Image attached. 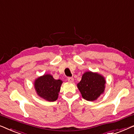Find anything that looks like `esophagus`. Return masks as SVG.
<instances>
[{
  "label": "esophagus",
  "instance_id": "34e87169",
  "mask_svg": "<svg viewBox=\"0 0 134 134\" xmlns=\"http://www.w3.org/2000/svg\"><path fill=\"white\" fill-rule=\"evenodd\" d=\"M67 81L69 82H72L73 81V78H72V77H69V78H67Z\"/></svg>",
  "mask_w": 134,
  "mask_h": 134
}]
</instances>
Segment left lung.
Returning <instances> with one entry per match:
<instances>
[{
	"instance_id": "obj_1",
	"label": "left lung",
	"mask_w": 134,
	"mask_h": 134,
	"mask_svg": "<svg viewBox=\"0 0 134 134\" xmlns=\"http://www.w3.org/2000/svg\"><path fill=\"white\" fill-rule=\"evenodd\" d=\"M105 81L101 75L91 71L82 75L81 81L77 84L82 97L87 101L97 99L104 91Z\"/></svg>"
}]
</instances>
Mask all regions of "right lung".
Wrapping results in <instances>:
<instances>
[{
  "mask_svg": "<svg viewBox=\"0 0 134 134\" xmlns=\"http://www.w3.org/2000/svg\"><path fill=\"white\" fill-rule=\"evenodd\" d=\"M60 80H54L50 75H44L35 81V87L37 95L48 101L58 99V93L62 84Z\"/></svg>",
  "mask_w": 134,
  "mask_h": 134,
  "instance_id": "right-lung-1",
  "label": "right lung"
}]
</instances>
